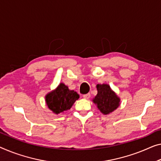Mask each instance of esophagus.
<instances>
[{
  "label": "esophagus",
  "instance_id": "obj_1",
  "mask_svg": "<svg viewBox=\"0 0 161 161\" xmlns=\"http://www.w3.org/2000/svg\"><path fill=\"white\" fill-rule=\"evenodd\" d=\"M90 96H91V95L90 94V93H88V94L84 95H83V97L85 98V99H89V98L90 97Z\"/></svg>",
  "mask_w": 161,
  "mask_h": 161
}]
</instances>
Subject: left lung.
Wrapping results in <instances>:
<instances>
[{
	"mask_svg": "<svg viewBox=\"0 0 161 161\" xmlns=\"http://www.w3.org/2000/svg\"><path fill=\"white\" fill-rule=\"evenodd\" d=\"M97 94L92 100L100 111L105 115L115 111L120 105V98L107 84L97 85Z\"/></svg>",
	"mask_w": 161,
	"mask_h": 161,
	"instance_id": "8db88e82",
	"label": "left lung"
}]
</instances>
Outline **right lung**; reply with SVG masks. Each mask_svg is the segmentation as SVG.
<instances>
[{
    "label": "right lung",
    "mask_w": 161,
    "mask_h": 161,
    "mask_svg": "<svg viewBox=\"0 0 161 161\" xmlns=\"http://www.w3.org/2000/svg\"><path fill=\"white\" fill-rule=\"evenodd\" d=\"M80 98V95L74 90H69L67 86L61 83L56 90L45 96V101L50 110L58 114L69 110L74 102Z\"/></svg>",
    "instance_id": "right-lung-1"
}]
</instances>
